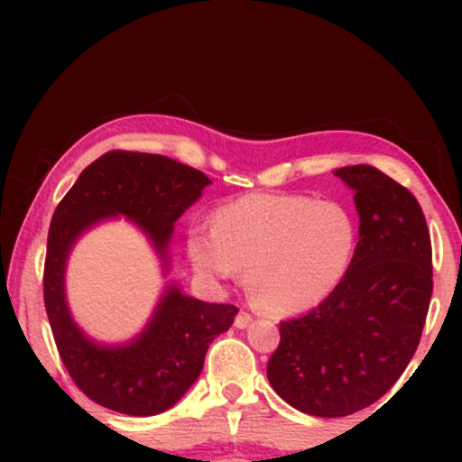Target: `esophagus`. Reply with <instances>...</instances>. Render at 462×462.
<instances>
[{"instance_id": "1", "label": "esophagus", "mask_w": 462, "mask_h": 462, "mask_svg": "<svg viewBox=\"0 0 462 462\" xmlns=\"http://www.w3.org/2000/svg\"><path fill=\"white\" fill-rule=\"evenodd\" d=\"M249 323H252V315H249V312H245V310H241V312H238V315L235 317V326H236V328H247Z\"/></svg>"}]
</instances>
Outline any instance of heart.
<instances>
[{
    "label": "heart",
    "instance_id": "obj_1",
    "mask_svg": "<svg viewBox=\"0 0 462 462\" xmlns=\"http://www.w3.org/2000/svg\"><path fill=\"white\" fill-rule=\"evenodd\" d=\"M358 227L338 199L301 193H247L215 210L213 232L195 227L189 252L215 278L245 269L249 298L275 315L309 310L343 282Z\"/></svg>",
    "mask_w": 462,
    "mask_h": 462
}]
</instances>
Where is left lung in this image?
Returning <instances> with one entry per match:
<instances>
[{
  "label": "left lung",
  "instance_id": "8db88e82",
  "mask_svg": "<svg viewBox=\"0 0 462 462\" xmlns=\"http://www.w3.org/2000/svg\"><path fill=\"white\" fill-rule=\"evenodd\" d=\"M360 217L352 267L304 317L280 321L267 365L273 391L315 417H346L397 383L421 338L432 298V245L421 206L369 164L334 171Z\"/></svg>",
  "mask_w": 462,
  "mask_h": 462
}]
</instances>
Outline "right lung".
<instances>
[{
    "label": "right lung",
    "mask_w": 462,
    "mask_h": 462,
    "mask_svg": "<svg viewBox=\"0 0 462 462\" xmlns=\"http://www.w3.org/2000/svg\"><path fill=\"white\" fill-rule=\"evenodd\" d=\"M210 180L198 169L161 153L115 150L79 173L56 206L47 236L43 298L51 334L71 380L95 404L150 417L171 408L198 380L206 349L235 323L238 309L208 304L169 286L139 338L124 347L88 341L69 315L65 264L87 227L108 217L136 221L167 258L173 224Z\"/></svg>",
    "instance_id": "right-lung-1"
}]
</instances>
